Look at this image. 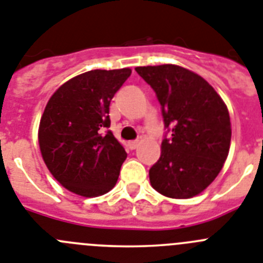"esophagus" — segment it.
Masks as SVG:
<instances>
[{"mask_svg": "<svg viewBox=\"0 0 263 263\" xmlns=\"http://www.w3.org/2000/svg\"><path fill=\"white\" fill-rule=\"evenodd\" d=\"M137 145H139V141H137V140L129 141V143H128L129 149H136V148H137Z\"/></svg>", "mask_w": 263, "mask_h": 263, "instance_id": "1", "label": "esophagus"}]
</instances>
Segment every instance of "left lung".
<instances>
[{"label": "left lung", "mask_w": 263, "mask_h": 263, "mask_svg": "<svg viewBox=\"0 0 263 263\" xmlns=\"http://www.w3.org/2000/svg\"><path fill=\"white\" fill-rule=\"evenodd\" d=\"M135 70L155 90L166 128L160 158L149 169L151 184L169 198H193L216 178L227 160L232 135L228 108L214 87L191 70L172 64Z\"/></svg>", "instance_id": "1"}]
</instances>
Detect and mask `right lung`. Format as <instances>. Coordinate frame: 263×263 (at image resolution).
Returning <instances> with one entry per match:
<instances>
[{
    "label": "right lung",
    "mask_w": 263,
    "mask_h": 263,
    "mask_svg": "<svg viewBox=\"0 0 263 263\" xmlns=\"http://www.w3.org/2000/svg\"><path fill=\"white\" fill-rule=\"evenodd\" d=\"M129 76V68L76 76L59 87L44 108L40 152L52 176L72 193L103 195L117 183L127 153L107 129L108 110Z\"/></svg>",
    "instance_id": "right-lung-1"
}]
</instances>
